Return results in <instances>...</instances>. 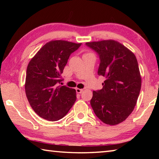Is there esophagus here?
Listing matches in <instances>:
<instances>
[{
    "label": "esophagus",
    "mask_w": 159,
    "mask_h": 159,
    "mask_svg": "<svg viewBox=\"0 0 159 159\" xmlns=\"http://www.w3.org/2000/svg\"><path fill=\"white\" fill-rule=\"evenodd\" d=\"M83 89H80V88H76V91L77 93H81L83 92Z\"/></svg>",
    "instance_id": "esophagus-1"
}]
</instances>
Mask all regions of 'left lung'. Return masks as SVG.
Wrapping results in <instances>:
<instances>
[{
  "label": "left lung",
  "instance_id": "8db88e82",
  "mask_svg": "<svg viewBox=\"0 0 159 159\" xmlns=\"http://www.w3.org/2000/svg\"><path fill=\"white\" fill-rule=\"evenodd\" d=\"M100 60L98 74L105 78L101 90L93 91L91 107L99 119L114 125L127 118L141 89V76L135 55L113 40L86 43Z\"/></svg>",
  "mask_w": 159,
  "mask_h": 159
}]
</instances>
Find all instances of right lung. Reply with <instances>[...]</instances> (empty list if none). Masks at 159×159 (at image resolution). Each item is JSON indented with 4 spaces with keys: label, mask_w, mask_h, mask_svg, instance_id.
Segmentation results:
<instances>
[{
    "label": "right lung",
    "mask_w": 159,
    "mask_h": 159,
    "mask_svg": "<svg viewBox=\"0 0 159 159\" xmlns=\"http://www.w3.org/2000/svg\"><path fill=\"white\" fill-rule=\"evenodd\" d=\"M81 43L52 41L43 45L26 69L25 92L31 108L45 120L62 118L76 99V90L60 85L69 56Z\"/></svg>",
    "instance_id": "add662e5"
}]
</instances>
